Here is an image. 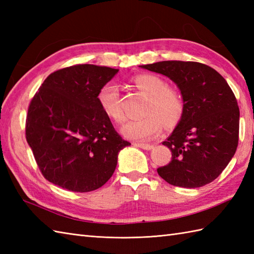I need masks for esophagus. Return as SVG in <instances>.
Here are the masks:
<instances>
[{
    "instance_id": "esophagus-1",
    "label": "esophagus",
    "mask_w": 254,
    "mask_h": 254,
    "mask_svg": "<svg viewBox=\"0 0 254 254\" xmlns=\"http://www.w3.org/2000/svg\"><path fill=\"white\" fill-rule=\"evenodd\" d=\"M134 145H135V146H137V147H139V148H143V149H145V150H150V149H152V148L154 147V145H152V144L134 143Z\"/></svg>"
}]
</instances>
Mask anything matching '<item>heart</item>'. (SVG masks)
Here are the masks:
<instances>
[{"label": "heart", "instance_id": "obj_1", "mask_svg": "<svg viewBox=\"0 0 254 254\" xmlns=\"http://www.w3.org/2000/svg\"><path fill=\"white\" fill-rule=\"evenodd\" d=\"M136 87L149 97L145 109L146 117L128 121L122 127L123 135L137 141H147L163 130L164 123L171 127L180 120L185 104L179 91L166 87L165 80L154 74H139L134 78ZM100 109L111 120L120 123L124 113L120 105V95L116 85L106 84L98 91Z\"/></svg>", "mask_w": 254, "mask_h": 254}]
</instances>
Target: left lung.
I'll use <instances>...</instances> for the list:
<instances>
[{
  "label": "left lung",
  "mask_w": 254,
  "mask_h": 254,
  "mask_svg": "<svg viewBox=\"0 0 254 254\" xmlns=\"http://www.w3.org/2000/svg\"><path fill=\"white\" fill-rule=\"evenodd\" d=\"M142 68L163 74L180 89L185 110L163 142L172 157L158 175L169 185L199 188L214 181L234 157L239 139V107L226 79L198 62L161 61Z\"/></svg>",
  "instance_id": "1"
}]
</instances>
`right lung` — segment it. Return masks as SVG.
I'll use <instances>...</instances> for the list:
<instances>
[{"instance_id": "add662e5", "label": "right lung", "mask_w": 254, "mask_h": 254, "mask_svg": "<svg viewBox=\"0 0 254 254\" xmlns=\"http://www.w3.org/2000/svg\"><path fill=\"white\" fill-rule=\"evenodd\" d=\"M117 68L78 64L51 73L31 99L26 139L48 181L73 192L102 187L131 145L100 109L98 91Z\"/></svg>"}]
</instances>
